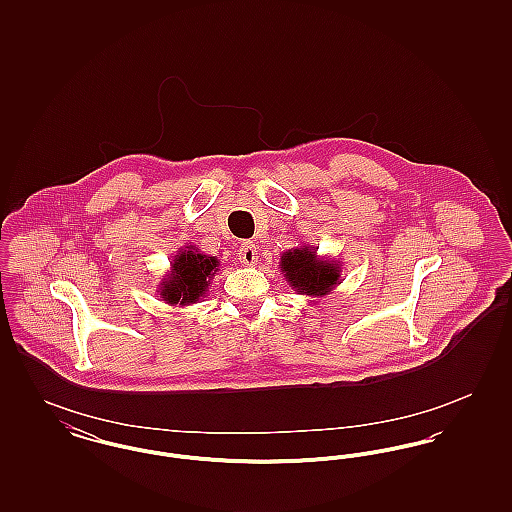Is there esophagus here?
Here are the masks:
<instances>
[{"label":"esophagus","mask_w":512,"mask_h":512,"mask_svg":"<svg viewBox=\"0 0 512 512\" xmlns=\"http://www.w3.org/2000/svg\"><path fill=\"white\" fill-rule=\"evenodd\" d=\"M238 259H240V263L242 265H247V267H253L255 263H257V247L253 242H245V244L240 245V251H238Z\"/></svg>","instance_id":"34e87169"}]
</instances>
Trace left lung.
I'll return each instance as SVG.
<instances>
[{"label": "left lung", "instance_id": "left-lung-1", "mask_svg": "<svg viewBox=\"0 0 512 512\" xmlns=\"http://www.w3.org/2000/svg\"><path fill=\"white\" fill-rule=\"evenodd\" d=\"M318 247L299 245L282 253L278 268L293 292L324 297L341 284V263L317 255Z\"/></svg>", "mask_w": 512, "mask_h": 512}]
</instances>
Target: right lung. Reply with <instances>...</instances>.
<instances>
[{"mask_svg": "<svg viewBox=\"0 0 512 512\" xmlns=\"http://www.w3.org/2000/svg\"><path fill=\"white\" fill-rule=\"evenodd\" d=\"M219 270L217 257L201 253L195 245H186L172 257L171 270L159 282L157 293L172 307L194 305L209 292L211 280Z\"/></svg>", "mask_w": 512, "mask_h": 512, "instance_id": "obj_1", "label": "right lung"}]
</instances>
